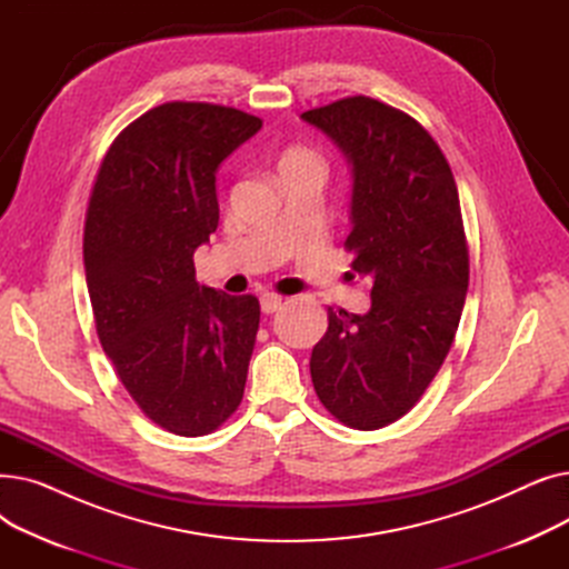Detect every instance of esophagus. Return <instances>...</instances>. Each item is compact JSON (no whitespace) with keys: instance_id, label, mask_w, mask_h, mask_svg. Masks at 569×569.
I'll return each instance as SVG.
<instances>
[{"instance_id":"34e87169","label":"esophagus","mask_w":569,"mask_h":569,"mask_svg":"<svg viewBox=\"0 0 569 569\" xmlns=\"http://www.w3.org/2000/svg\"><path fill=\"white\" fill-rule=\"evenodd\" d=\"M281 302H283V297L277 295V292H262V295H260V309H262V313H274V311H279V309H281Z\"/></svg>"}]
</instances>
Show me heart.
I'll return each instance as SVG.
<instances>
[{
    "label": "heart",
    "mask_w": 569,
    "mask_h": 569,
    "mask_svg": "<svg viewBox=\"0 0 569 569\" xmlns=\"http://www.w3.org/2000/svg\"><path fill=\"white\" fill-rule=\"evenodd\" d=\"M286 168H313V170H320V161H318L316 154L297 152V154H292V157L286 161Z\"/></svg>",
    "instance_id": "obj_1"
}]
</instances>
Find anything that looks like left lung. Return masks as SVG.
Wrapping results in <instances>:
<instances>
[{
  "label": "left lung",
  "instance_id": "left-lung-1",
  "mask_svg": "<svg viewBox=\"0 0 569 569\" xmlns=\"http://www.w3.org/2000/svg\"><path fill=\"white\" fill-rule=\"evenodd\" d=\"M352 174L346 249L371 283V309H327L311 352L322 406L352 429L403 417L452 348L468 292V247L455 174L436 140L406 112L350 97L302 112Z\"/></svg>",
  "mask_w": 569,
  "mask_h": 569
}]
</instances>
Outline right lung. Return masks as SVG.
Returning <instances> with one entry per match:
<instances>
[{
  "label": "right lung",
  "instance_id": "right-lung-1",
  "mask_svg": "<svg viewBox=\"0 0 569 569\" xmlns=\"http://www.w3.org/2000/svg\"><path fill=\"white\" fill-rule=\"evenodd\" d=\"M260 127L226 106L152 108L117 136L89 198L99 341L140 410L177 436L214 431L244 395L260 305L198 286L193 253L219 226V166Z\"/></svg>",
  "mask_w": 569,
  "mask_h": 569
}]
</instances>
